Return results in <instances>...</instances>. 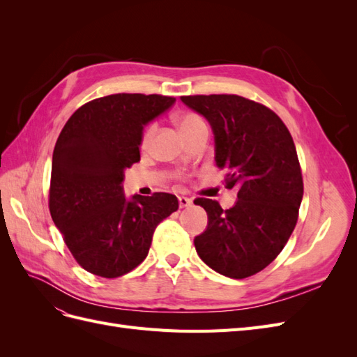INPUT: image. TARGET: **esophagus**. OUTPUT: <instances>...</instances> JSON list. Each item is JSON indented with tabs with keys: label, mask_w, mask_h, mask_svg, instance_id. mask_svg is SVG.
I'll use <instances>...</instances> for the list:
<instances>
[{
	"label": "esophagus",
	"mask_w": 357,
	"mask_h": 357,
	"mask_svg": "<svg viewBox=\"0 0 357 357\" xmlns=\"http://www.w3.org/2000/svg\"><path fill=\"white\" fill-rule=\"evenodd\" d=\"M190 204H192V199H190V198H188V197H178V205H180V208L189 207Z\"/></svg>",
	"instance_id": "1"
}]
</instances>
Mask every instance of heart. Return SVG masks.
Segmentation results:
<instances>
[{"label":"heart","mask_w":357,"mask_h":357,"mask_svg":"<svg viewBox=\"0 0 357 357\" xmlns=\"http://www.w3.org/2000/svg\"><path fill=\"white\" fill-rule=\"evenodd\" d=\"M177 125H178L180 132L183 134V137H185L186 139H190L193 135H197L198 132H201L202 129H208L204 119L201 116L195 114V113H183V114H180L177 117ZM156 131H158L156 125H152V126H149L146 129V132H144L143 139H142V147L144 150L149 149L150 144H152Z\"/></svg>","instance_id":"heart-1"}]
</instances>
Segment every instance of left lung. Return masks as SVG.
I'll use <instances>...</instances> for the list:
<instances>
[{
  "label": "left lung",
  "mask_w": 357,
  "mask_h": 357,
  "mask_svg": "<svg viewBox=\"0 0 357 357\" xmlns=\"http://www.w3.org/2000/svg\"><path fill=\"white\" fill-rule=\"evenodd\" d=\"M180 98L210 122L215 164L226 169V188H238L229 210L195 199L208 214L207 229L193 241L197 253L225 277L255 275L283 250L298 222L304 181L294 138L271 109L244 96Z\"/></svg>",
  "instance_id": "1"
}]
</instances>
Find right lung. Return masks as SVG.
I'll return each instance as SVG.
<instances>
[{
	"instance_id": "obj_1",
	"label": "right lung",
	"mask_w": 357,
	"mask_h": 357,
	"mask_svg": "<svg viewBox=\"0 0 357 357\" xmlns=\"http://www.w3.org/2000/svg\"><path fill=\"white\" fill-rule=\"evenodd\" d=\"M165 95L114 93L83 104L68 119L53 150L49 210L73 257L104 278L142 264L156 226L177 211L165 192L128 201L125 169L139 160L144 126L168 110Z\"/></svg>"
}]
</instances>
